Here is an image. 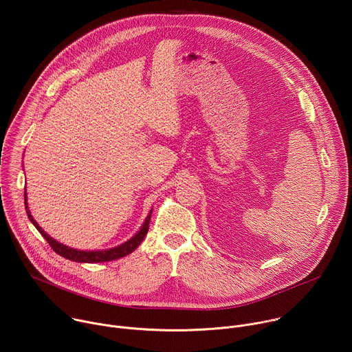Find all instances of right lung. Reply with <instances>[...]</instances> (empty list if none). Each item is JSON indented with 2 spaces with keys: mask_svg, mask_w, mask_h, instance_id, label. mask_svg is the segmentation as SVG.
<instances>
[{
  "mask_svg": "<svg viewBox=\"0 0 352 352\" xmlns=\"http://www.w3.org/2000/svg\"><path fill=\"white\" fill-rule=\"evenodd\" d=\"M25 209L28 213L29 220L32 221V224L37 228V231L45 238V241L48 242V245L53 248V250L65 258L69 259L72 262H78V263H100V262H111L120 258H124L129 254H132L133 250L140 245V242L144 239L147 231H148V223H150V216H152L153 209L150 210V213L147 214V217L144 219V223L142 224V227L139 228V231L131 236L128 241H125L124 243L114 246V248H109V249H102V250H80V249H75L71 246H67L61 242H58L57 239H54L53 236H50L33 219V216L30 214L29 206H28V196H26V190H25Z\"/></svg>",
  "mask_w": 352,
  "mask_h": 352,
  "instance_id": "add662e5",
  "label": "right lung"
}]
</instances>
